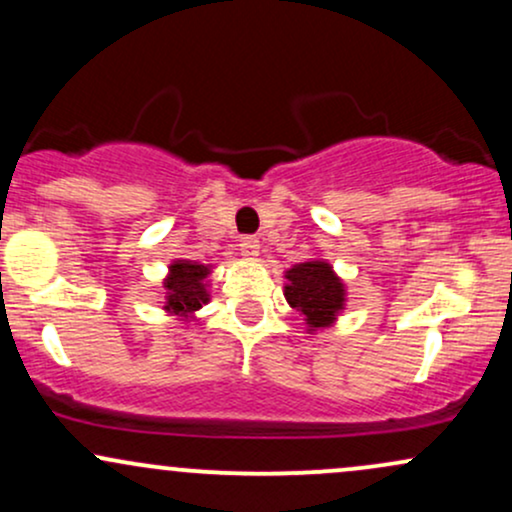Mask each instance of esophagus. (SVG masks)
Here are the masks:
<instances>
[{"mask_svg": "<svg viewBox=\"0 0 512 512\" xmlns=\"http://www.w3.org/2000/svg\"><path fill=\"white\" fill-rule=\"evenodd\" d=\"M240 255H243L245 260H257V255H260V240L252 236L240 240Z\"/></svg>", "mask_w": 512, "mask_h": 512, "instance_id": "obj_1", "label": "esophagus"}]
</instances>
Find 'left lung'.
<instances>
[{
    "mask_svg": "<svg viewBox=\"0 0 512 512\" xmlns=\"http://www.w3.org/2000/svg\"><path fill=\"white\" fill-rule=\"evenodd\" d=\"M284 298L303 317L305 332L315 334L337 322L346 308V284L322 257L293 264L284 272Z\"/></svg>",
    "mask_w": 512,
    "mask_h": 512,
    "instance_id": "obj_1",
    "label": "left lung"
}]
</instances>
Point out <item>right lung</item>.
<instances>
[{
    "mask_svg": "<svg viewBox=\"0 0 512 512\" xmlns=\"http://www.w3.org/2000/svg\"><path fill=\"white\" fill-rule=\"evenodd\" d=\"M211 264L195 260H173L168 264V274L163 279V310L180 322H190L197 317V310L209 303V274Z\"/></svg>",
    "mask_w": 512,
    "mask_h": 512,
    "instance_id": "1",
    "label": "right lung"
}]
</instances>
